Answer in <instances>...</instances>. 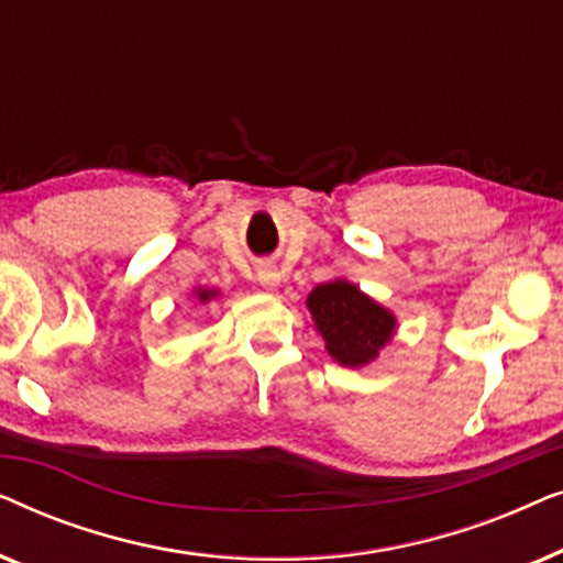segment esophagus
<instances>
[{
    "label": "esophagus",
    "mask_w": 563,
    "mask_h": 563,
    "mask_svg": "<svg viewBox=\"0 0 563 563\" xmlns=\"http://www.w3.org/2000/svg\"><path fill=\"white\" fill-rule=\"evenodd\" d=\"M256 276H258V284H261V287H266V289H274V287H279V282H282V274H279V268H276V266H268V264L258 266Z\"/></svg>",
    "instance_id": "obj_1"
}]
</instances>
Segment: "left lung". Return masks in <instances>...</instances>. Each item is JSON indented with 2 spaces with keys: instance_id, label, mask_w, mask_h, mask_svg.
<instances>
[{
  "instance_id": "8db88e82",
  "label": "left lung",
  "mask_w": 563,
  "mask_h": 563,
  "mask_svg": "<svg viewBox=\"0 0 563 563\" xmlns=\"http://www.w3.org/2000/svg\"><path fill=\"white\" fill-rule=\"evenodd\" d=\"M307 307L325 338L330 356L343 366H364L374 361L395 330V318L384 307L343 279L314 287L307 297Z\"/></svg>"
}]
</instances>
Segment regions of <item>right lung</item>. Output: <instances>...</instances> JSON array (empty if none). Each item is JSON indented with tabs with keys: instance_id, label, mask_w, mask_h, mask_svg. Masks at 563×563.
<instances>
[{
	"instance_id": "obj_1",
	"label": "right lung",
	"mask_w": 563,
	"mask_h": 563,
	"mask_svg": "<svg viewBox=\"0 0 563 563\" xmlns=\"http://www.w3.org/2000/svg\"><path fill=\"white\" fill-rule=\"evenodd\" d=\"M214 297V291H199V302H207V299H212Z\"/></svg>"
}]
</instances>
